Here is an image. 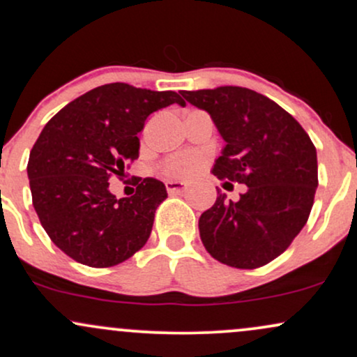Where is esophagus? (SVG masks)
Here are the masks:
<instances>
[{
  "label": "esophagus",
  "mask_w": 357,
  "mask_h": 357,
  "mask_svg": "<svg viewBox=\"0 0 357 357\" xmlns=\"http://www.w3.org/2000/svg\"><path fill=\"white\" fill-rule=\"evenodd\" d=\"M165 187L170 194H177V192H183L187 189V183L180 182V180H167Z\"/></svg>",
  "instance_id": "obj_1"
}]
</instances>
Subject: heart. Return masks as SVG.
<instances>
[{
	"label": "heart",
	"instance_id": "b5f03b06",
	"mask_svg": "<svg viewBox=\"0 0 357 357\" xmlns=\"http://www.w3.org/2000/svg\"><path fill=\"white\" fill-rule=\"evenodd\" d=\"M200 168V158L195 155H180L165 165V172L172 177H189Z\"/></svg>",
	"mask_w": 357,
	"mask_h": 357
}]
</instances>
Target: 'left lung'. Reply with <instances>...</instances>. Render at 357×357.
I'll return each instance as SVG.
<instances>
[{
	"label": "left lung",
	"instance_id": "1",
	"mask_svg": "<svg viewBox=\"0 0 357 357\" xmlns=\"http://www.w3.org/2000/svg\"><path fill=\"white\" fill-rule=\"evenodd\" d=\"M182 96L211 114L226 142L212 174L248 187L238 202L218 190L214 206L199 219L202 244L227 266L266 265L290 246L314 206V143L294 116L256 91L221 86Z\"/></svg>",
	"mask_w": 357,
	"mask_h": 357
}]
</instances>
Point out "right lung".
Wrapping results in <instances>:
<instances>
[{"label": "right lung", "mask_w": 357, "mask_h": 357, "mask_svg": "<svg viewBox=\"0 0 357 357\" xmlns=\"http://www.w3.org/2000/svg\"><path fill=\"white\" fill-rule=\"evenodd\" d=\"M170 104L174 91L104 84L67 104L47 123L28 158L31 199L43 229L72 259L92 268L119 265L150 238L155 211L167 199L146 177L131 197L116 199L111 175L138 158L146 118Z\"/></svg>", "instance_id": "right-lung-1"}]
</instances>
